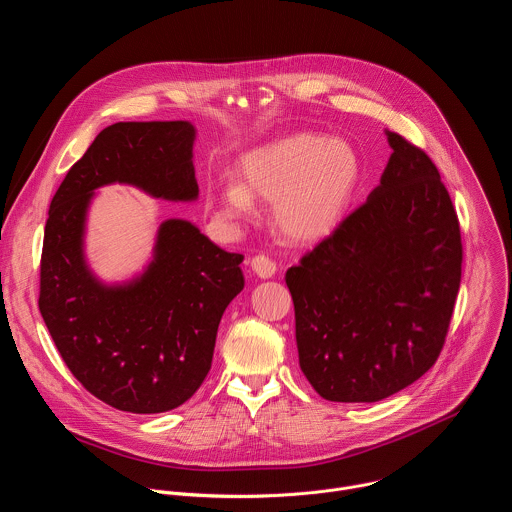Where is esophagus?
Segmentation results:
<instances>
[{"instance_id": "esophagus-1", "label": "esophagus", "mask_w": 512, "mask_h": 512, "mask_svg": "<svg viewBox=\"0 0 512 512\" xmlns=\"http://www.w3.org/2000/svg\"><path fill=\"white\" fill-rule=\"evenodd\" d=\"M251 269H253L259 277L269 279V277L275 275L277 265H275V261H273L271 257H267V255H255V257L251 259Z\"/></svg>"}]
</instances>
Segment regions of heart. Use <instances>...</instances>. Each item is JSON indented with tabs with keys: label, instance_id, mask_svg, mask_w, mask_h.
<instances>
[{
	"label": "heart",
	"instance_id": "b5f03b06",
	"mask_svg": "<svg viewBox=\"0 0 512 512\" xmlns=\"http://www.w3.org/2000/svg\"><path fill=\"white\" fill-rule=\"evenodd\" d=\"M241 184L208 190V204L221 221L255 214V198L275 202L277 231L291 243L310 245L330 237L346 218L362 180L352 143L318 133H291L239 160Z\"/></svg>",
	"mask_w": 512,
	"mask_h": 512
}]
</instances>
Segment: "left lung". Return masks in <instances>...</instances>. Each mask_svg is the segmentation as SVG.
<instances>
[{
  "mask_svg": "<svg viewBox=\"0 0 512 512\" xmlns=\"http://www.w3.org/2000/svg\"><path fill=\"white\" fill-rule=\"evenodd\" d=\"M387 139L381 184L285 273L302 373L328 401L375 403L423 377L458 298L452 198L421 148L395 131Z\"/></svg>",
  "mask_w": 512,
  "mask_h": 512,
  "instance_id": "left-lung-1",
  "label": "left lung"
}]
</instances>
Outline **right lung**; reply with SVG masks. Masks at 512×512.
Segmentation results:
<instances>
[{
    "instance_id": "obj_1",
    "label": "right lung",
    "mask_w": 512,
    "mask_h": 512,
    "mask_svg": "<svg viewBox=\"0 0 512 512\" xmlns=\"http://www.w3.org/2000/svg\"><path fill=\"white\" fill-rule=\"evenodd\" d=\"M194 127L127 121L105 127L58 186L44 229L40 314L75 379L129 413H164L206 379L223 312L245 287L243 255L216 247L192 223L170 218L137 279L103 285L83 253L93 190L131 184L156 198L194 200Z\"/></svg>"
}]
</instances>
